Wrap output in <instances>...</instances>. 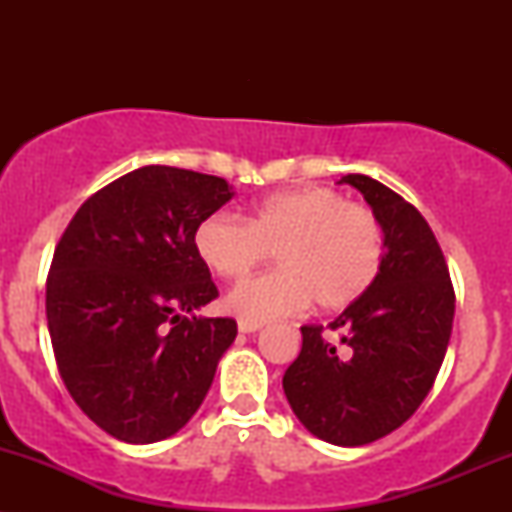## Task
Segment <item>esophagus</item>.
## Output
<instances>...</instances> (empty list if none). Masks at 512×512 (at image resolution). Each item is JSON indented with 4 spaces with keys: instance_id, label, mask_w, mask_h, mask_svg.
<instances>
[{
    "instance_id": "1",
    "label": "esophagus",
    "mask_w": 512,
    "mask_h": 512,
    "mask_svg": "<svg viewBox=\"0 0 512 512\" xmlns=\"http://www.w3.org/2000/svg\"><path fill=\"white\" fill-rule=\"evenodd\" d=\"M262 327V322H252V320H238V330L243 334H250V332H257Z\"/></svg>"
}]
</instances>
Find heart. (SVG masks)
<instances>
[{
  "label": "heart",
  "mask_w": 512,
  "mask_h": 512,
  "mask_svg": "<svg viewBox=\"0 0 512 512\" xmlns=\"http://www.w3.org/2000/svg\"><path fill=\"white\" fill-rule=\"evenodd\" d=\"M195 250L223 279H240L274 250L279 269L252 276L226 298L233 315L267 322L313 301L322 310L356 303L383 267L385 233L373 209L327 187H301L255 202L245 223L207 216L195 231Z\"/></svg>",
  "instance_id": "b5f03b06"
}]
</instances>
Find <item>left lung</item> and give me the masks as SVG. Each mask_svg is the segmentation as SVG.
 Returning <instances> with one entry per match:
<instances>
[{
  "mask_svg": "<svg viewBox=\"0 0 512 512\" xmlns=\"http://www.w3.org/2000/svg\"><path fill=\"white\" fill-rule=\"evenodd\" d=\"M375 211L385 257L373 286L351 303L322 339L301 327L303 346L284 373V395L313 436L358 448L387 436L419 409L448 351L455 291L431 226L409 202L368 175H344Z\"/></svg>",
  "mask_w": 512,
  "mask_h": 512,
  "instance_id": "1",
  "label": "left lung"
}]
</instances>
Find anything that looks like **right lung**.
I'll return each instance as SVG.
<instances>
[{
	"label": "right lung",
	"mask_w": 512,
	"mask_h": 512,
	"mask_svg": "<svg viewBox=\"0 0 512 512\" xmlns=\"http://www.w3.org/2000/svg\"><path fill=\"white\" fill-rule=\"evenodd\" d=\"M236 192L223 178L144 166L88 197L55 248L48 330L69 395L117 440L156 443L195 416L236 339L195 231Z\"/></svg>",
	"instance_id": "1"
}]
</instances>
